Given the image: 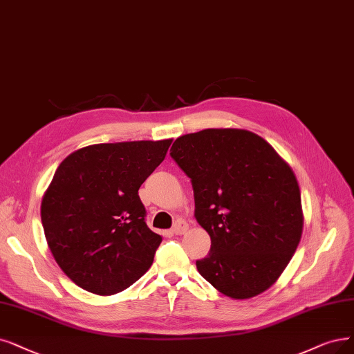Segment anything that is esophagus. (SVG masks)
I'll return each instance as SVG.
<instances>
[{
	"label": "esophagus",
	"instance_id": "esophagus-1",
	"mask_svg": "<svg viewBox=\"0 0 354 354\" xmlns=\"http://www.w3.org/2000/svg\"><path fill=\"white\" fill-rule=\"evenodd\" d=\"M187 230H189V225H187L186 221H183V219H177V221L174 222V225H173V228H171L173 234H176V235L185 234Z\"/></svg>",
	"mask_w": 354,
	"mask_h": 354
}]
</instances>
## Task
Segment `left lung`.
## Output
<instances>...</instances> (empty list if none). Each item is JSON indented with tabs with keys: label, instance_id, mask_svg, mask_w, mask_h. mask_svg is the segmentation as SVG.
Instances as JSON below:
<instances>
[{
	"label": "left lung",
	"instance_id": "obj_1",
	"mask_svg": "<svg viewBox=\"0 0 354 354\" xmlns=\"http://www.w3.org/2000/svg\"><path fill=\"white\" fill-rule=\"evenodd\" d=\"M169 155L190 181L194 218L210 235L196 267L234 299L270 288L301 241V192L290 167L259 135L205 129L180 136Z\"/></svg>",
	"mask_w": 354,
	"mask_h": 354
}]
</instances>
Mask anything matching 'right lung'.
Listing matches in <instances>:
<instances>
[{
  "instance_id": "right-lung-1",
  "label": "right lung",
  "mask_w": 354,
  "mask_h": 354,
  "mask_svg": "<svg viewBox=\"0 0 354 354\" xmlns=\"http://www.w3.org/2000/svg\"><path fill=\"white\" fill-rule=\"evenodd\" d=\"M171 139L98 144L61 162L41 201V225L62 272L84 290L115 295L147 273L161 235L138 190Z\"/></svg>"
}]
</instances>
